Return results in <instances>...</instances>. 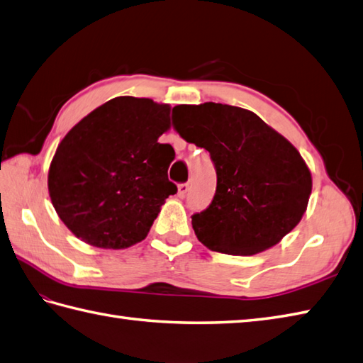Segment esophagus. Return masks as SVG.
<instances>
[{
    "label": "esophagus",
    "instance_id": "34e87169",
    "mask_svg": "<svg viewBox=\"0 0 363 363\" xmlns=\"http://www.w3.org/2000/svg\"><path fill=\"white\" fill-rule=\"evenodd\" d=\"M187 190H189V184H187V182L177 184V196H179V198H184V196H186Z\"/></svg>",
    "mask_w": 363,
    "mask_h": 363
}]
</instances>
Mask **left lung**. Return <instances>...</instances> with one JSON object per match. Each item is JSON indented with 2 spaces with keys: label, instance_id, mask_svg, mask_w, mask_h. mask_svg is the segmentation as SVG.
Here are the masks:
<instances>
[{
  "label": "left lung",
  "instance_id": "left-lung-1",
  "mask_svg": "<svg viewBox=\"0 0 363 363\" xmlns=\"http://www.w3.org/2000/svg\"><path fill=\"white\" fill-rule=\"evenodd\" d=\"M184 140L207 150L217 190L203 212L191 215L198 240L233 256L272 248L303 218L312 191L304 159L287 138L251 111L204 103L173 107Z\"/></svg>",
  "mask_w": 363,
  "mask_h": 363
}]
</instances>
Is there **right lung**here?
Here are the masks:
<instances>
[{
    "mask_svg": "<svg viewBox=\"0 0 363 363\" xmlns=\"http://www.w3.org/2000/svg\"><path fill=\"white\" fill-rule=\"evenodd\" d=\"M168 104L118 96L84 117L59 143L48 173L51 203L72 233L96 248H129L148 235L168 181Z\"/></svg>",
    "mask_w": 363,
    "mask_h": 363,
    "instance_id": "1",
    "label": "right lung"
}]
</instances>
